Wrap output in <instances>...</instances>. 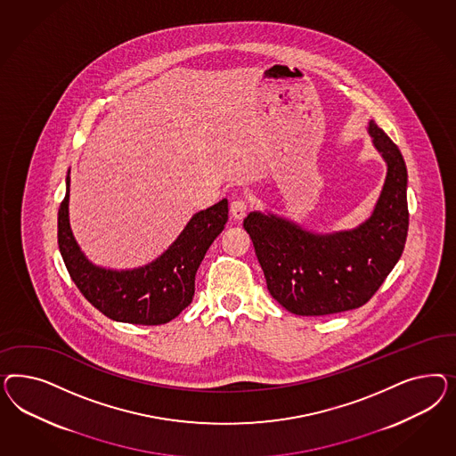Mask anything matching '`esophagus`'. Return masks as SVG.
<instances>
[{"instance_id":"esophagus-1","label":"esophagus","mask_w":456,"mask_h":456,"mask_svg":"<svg viewBox=\"0 0 456 456\" xmlns=\"http://www.w3.org/2000/svg\"><path fill=\"white\" fill-rule=\"evenodd\" d=\"M248 212V202L244 199H235L231 202V214L235 221H242Z\"/></svg>"}]
</instances>
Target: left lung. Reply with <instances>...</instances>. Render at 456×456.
Listing matches in <instances>:
<instances>
[{
    "label": "left lung",
    "mask_w": 456,
    "mask_h": 456,
    "mask_svg": "<svg viewBox=\"0 0 456 456\" xmlns=\"http://www.w3.org/2000/svg\"><path fill=\"white\" fill-rule=\"evenodd\" d=\"M368 134L387 162V179L371 216L354 229L321 234L259 210L244 219L267 289L292 314L361 307L400 261L408 235V172L400 149L374 120Z\"/></svg>",
    "instance_id": "1"
}]
</instances>
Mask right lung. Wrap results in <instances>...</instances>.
<instances>
[{"label":"right lung","instance_id":"right-lung-1","mask_svg":"<svg viewBox=\"0 0 456 456\" xmlns=\"http://www.w3.org/2000/svg\"><path fill=\"white\" fill-rule=\"evenodd\" d=\"M67 193L58 210V246L69 277L88 303L118 322L157 326L177 318L192 303L195 274L227 222V199L193 214L179 237L152 263L135 269H107L92 263L69 227Z\"/></svg>","mask_w":456,"mask_h":456}]
</instances>
